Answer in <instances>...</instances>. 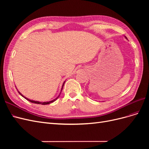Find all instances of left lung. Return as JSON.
<instances>
[{
	"instance_id": "obj_1",
	"label": "left lung",
	"mask_w": 149,
	"mask_h": 149,
	"mask_svg": "<svg viewBox=\"0 0 149 149\" xmlns=\"http://www.w3.org/2000/svg\"><path fill=\"white\" fill-rule=\"evenodd\" d=\"M125 38H126V37H125Z\"/></svg>"
}]
</instances>
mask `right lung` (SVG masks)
Masks as SVG:
<instances>
[{
	"instance_id": "right-lung-1",
	"label": "right lung",
	"mask_w": 149,
	"mask_h": 149,
	"mask_svg": "<svg viewBox=\"0 0 149 149\" xmlns=\"http://www.w3.org/2000/svg\"><path fill=\"white\" fill-rule=\"evenodd\" d=\"M65 81L63 83V86H62V88H61V91H62V89H63V86H64V84H65ZM18 91V90H17ZM19 93V94H20V95L22 96V97H24L25 99H26V100H28L29 101H30V102H33V103H35V104H42V105H45V104H50V103H52V102H53L54 101H56L57 99L58 98V97L60 96V94H61V93H60V94H59V96H58L56 98H55V100H52V101H48V102H39V101H33V100H29V99H28V98H26V97H25L24 96H23L22 95V94L19 92V91H18Z\"/></svg>"
}]
</instances>
